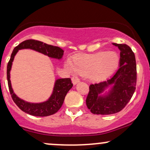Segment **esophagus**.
Masks as SVG:
<instances>
[{
    "mask_svg": "<svg viewBox=\"0 0 150 150\" xmlns=\"http://www.w3.org/2000/svg\"><path fill=\"white\" fill-rule=\"evenodd\" d=\"M71 81H72V83H73L74 85H76V84H77L80 82V80L78 78H74V77H73V78L71 79Z\"/></svg>",
    "mask_w": 150,
    "mask_h": 150,
    "instance_id": "esophagus-1",
    "label": "esophagus"
}]
</instances>
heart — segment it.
I'll return each instance as SVG.
<instances>
[{"instance_id": "obj_1", "label": "heart", "mask_w": 150, "mask_h": 150, "mask_svg": "<svg viewBox=\"0 0 150 150\" xmlns=\"http://www.w3.org/2000/svg\"><path fill=\"white\" fill-rule=\"evenodd\" d=\"M119 57L114 52H100L86 56H79L74 59V63L68 59L65 67L71 73L88 74L96 80L104 79L113 73L117 68Z\"/></svg>"}]
</instances>
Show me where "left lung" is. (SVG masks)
<instances>
[{
    "instance_id": "8db88e82",
    "label": "left lung",
    "mask_w": 150,
    "mask_h": 150,
    "mask_svg": "<svg viewBox=\"0 0 150 150\" xmlns=\"http://www.w3.org/2000/svg\"><path fill=\"white\" fill-rule=\"evenodd\" d=\"M112 45L120 51L119 69L110 79L90 85L86 100L91 112L96 115L120 112L129 101L136 88L137 67L134 54L125 44Z\"/></svg>"
}]
</instances>
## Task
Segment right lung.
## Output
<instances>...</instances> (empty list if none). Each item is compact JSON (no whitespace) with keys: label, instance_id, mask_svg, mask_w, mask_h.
I'll return each instance as SVG.
<instances>
[{"label":"right lung","instance_id":"1","mask_svg":"<svg viewBox=\"0 0 150 150\" xmlns=\"http://www.w3.org/2000/svg\"><path fill=\"white\" fill-rule=\"evenodd\" d=\"M30 49L38 52L56 59H61L64 54V50L58 47L52 46L35 40H28L21 42L15 47L11 54V59L7 66V79L10 93L15 103L23 112L31 115L44 117L56 113L62 107L65 96L73 86L69 78L58 79L55 81L52 93L47 100L41 103H30L21 99L13 91L11 82V72L12 64L15 56L20 50Z\"/></svg>","mask_w":150,"mask_h":150}]
</instances>
